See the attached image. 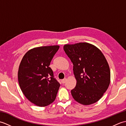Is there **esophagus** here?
<instances>
[{"label": "esophagus", "instance_id": "34e87169", "mask_svg": "<svg viewBox=\"0 0 126 126\" xmlns=\"http://www.w3.org/2000/svg\"><path fill=\"white\" fill-rule=\"evenodd\" d=\"M66 79H62V81H61L62 83V84L65 83V82H66Z\"/></svg>", "mask_w": 126, "mask_h": 126}]
</instances>
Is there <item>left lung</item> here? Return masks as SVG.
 <instances>
[{
	"label": "left lung",
	"mask_w": 126,
	"mask_h": 126,
	"mask_svg": "<svg viewBox=\"0 0 126 126\" xmlns=\"http://www.w3.org/2000/svg\"><path fill=\"white\" fill-rule=\"evenodd\" d=\"M63 49L73 64L76 87L71 90L74 100L83 105L98 101L110 82V71L103 54L88 43L65 44Z\"/></svg>",
	"instance_id": "obj_1"
}]
</instances>
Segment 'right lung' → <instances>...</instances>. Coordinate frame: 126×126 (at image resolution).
<instances>
[{
    "instance_id": "obj_1",
    "label": "right lung",
    "mask_w": 126,
    "mask_h": 126,
    "mask_svg": "<svg viewBox=\"0 0 126 126\" xmlns=\"http://www.w3.org/2000/svg\"><path fill=\"white\" fill-rule=\"evenodd\" d=\"M60 46L34 47L23 56L19 66L18 79L24 95L31 102L45 107L55 101L60 84L49 67Z\"/></svg>"
}]
</instances>
